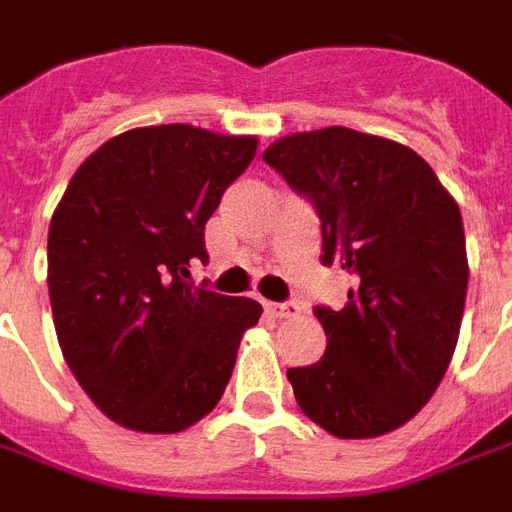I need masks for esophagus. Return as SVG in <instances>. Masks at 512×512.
Wrapping results in <instances>:
<instances>
[{"label":"esophagus","mask_w":512,"mask_h":512,"mask_svg":"<svg viewBox=\"0 0 512 512\" xmlns=\"http://www.w3.org/2000/svg\"><path fill=\"white\" fill-rule=\"evenodd\" d=\"M266 312L274 315V318H299L301 307L293 304V301H285V304H277V301H266Z\"/></svg>","instance_id":"1"}]
</instances>
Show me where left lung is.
Here are the masks:
<instances>
[{
  "label": "left lung",
  "instance_id": "8db88e82",
  "mask_svg": "<svg viewBox=\"0 0 512 512\" xmlns=\"http://www.w3.org/2000/svg\"><path fill=\"white\" fill-rule=\"evenodd\" d=\"M263 161L321 216L323 263L354 274L343 310L315 307L321 362L290 367L301 411L337 439H376L439 389L461 334L469 260L461 208L411 147L329 126Z\"/></svg>",
  "mask_w": 512,
  "mask_h": 512
}]
</instances>
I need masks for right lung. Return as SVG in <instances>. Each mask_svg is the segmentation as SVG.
Segmentation results:
<instances>
[{"label": "right lung", "instance_id": "1", "mask_svg": "<svg viewBox=\"0 0 512 512\" xmlns=\"http://www.w3.org/2000/svg\"><path fill=\"white\" fill-rule=\"evenodd\" d=\"M257 153V136L186 123L131 128L84 158L49 227V299L62 356L106 417L180 433L211 414L252 299L189 282L205 222Z\"/></svg>", "mask_w": 512, "mask_h": 512}]
</instances>
